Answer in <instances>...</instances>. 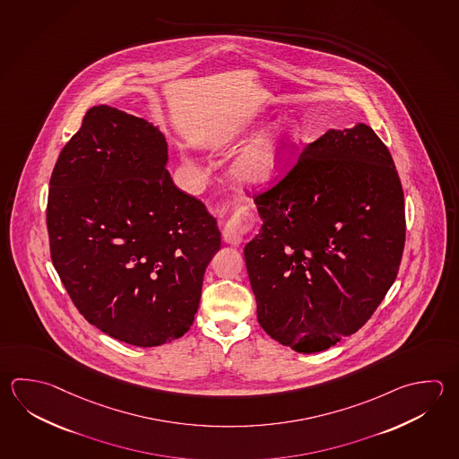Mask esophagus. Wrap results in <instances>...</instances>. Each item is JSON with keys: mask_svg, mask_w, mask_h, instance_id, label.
Instances as JSON below:
<instances>
[{"mask_svg": "<svg viewBox=\"0 0 459 459\" xmlns=\"http://www.w3.org/2000/svg\"><path fill=\"white\" fill-rule=\"evenodd\" d=\"M245 224H243L242 221H232V222H229V224L225 225L224 229V242L229 243V245H234V247H238L240 243L243 242V237H245Z\"/></svg>", "mask_w": 459, "mask_h": 459, "instance_id": "esophagus-1", "label": "esophagus"}]
</instances>
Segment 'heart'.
Masks as SVG:
<instances>
[{"label": "heart", "instance_id": "1", "mask_svg": "<svg viewBox=\"0 0 459 459\" xmlns=\"http://www.w3.org/2000/svg\"><path fill=\"white\" fill-rule=\"evenodd\" d=\"M256 125L255 120L242 123L229 131L224 138H240ZM302 136V120L295 113H284L235 156L230 165L235 180L250 188H260L274 182L292 160Z\"/></svg>", "mask_w": 459, "mask_h": 459}]
</instances>
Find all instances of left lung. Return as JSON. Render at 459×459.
Masks as SVG:
<instances>
[{"instance_id":"left-lung-1","label":"left lung","mask_w":459,"mask_h":459,"mask_svg":"<svg viewBox=\"0 0 459 459\" xmlns=\"http://www.w3.org/2000/svg\"><path fill=\"white\" fill-rule=\"evenodd\" d=\"M255 204L263 225L243 251L261 328L302 354L362 328L406 238L403 186L375 131H326Z\"/></svg>"}]
</instances>
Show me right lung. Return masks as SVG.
<instances>
[{
	"label": "right lung",
	"mask_w": 459,
	"mask_h": 459,
	"mask_svg": "<svg viewBox=\"0 0 459 459\" xmlns=\"http://www.w3.org/2000/svg\"><path fill=\"white\" fill-rule=\"evenodd\" d=\"M164 133L118 108H89L53 169V266L79 313L131 346L182 338L217 251V221L178 190Z\"/></svg>",
	"instance_id": "obj_1"
}]
</instances>
